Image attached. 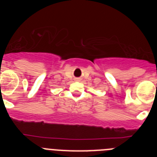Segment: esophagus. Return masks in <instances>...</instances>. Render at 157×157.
Returning <instances> with one entry per match:
<instances>
[{"label": "esophagus", "instance_id": "34e87169", "mask_svg": "<svg viewBox=\"0 0 157 157\" xmlns=\"http://www.w3.org/2000/svg\"><path fill=\"white\" fill-rule=\"evenodd\" d=\"M77 80H78V81H79L80 79H79V78H77Z\"/></svg>", "mask_w": 157, "mask_h": 157}]
</instances>
